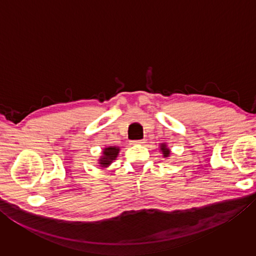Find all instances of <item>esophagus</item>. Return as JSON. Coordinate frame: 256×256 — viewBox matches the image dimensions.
I'll return each mask as SVG.
<instances>
[{
  "label": "esophagus",
  "mask_w": 256,
  "mask_h": 256,
  "mask_svg": "<svg viewBox=\"0 0 256 256\" xmlns=\"http://www.w3.org/2000/svg\"><path fill=\"white\" fill-rule=\"evenodd\" d=\"M133 144H144L146 141L144 140H134L132 141Z\"/></svg>",
  "instance_id": "obj_1"
}]
</instances>
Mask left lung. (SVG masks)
I'll return each instance as SVG.
<instances>
[{"label": "left lung", "mask_w": 256, "mask_h": 256, "mask_svg": "<svg viewBox=\"0 0 256 256\" xmlns=\"http://www.w3.org/2000/svg\"><path fill=\"white\" fill-rule=\"evenodd\" d=\"M160 149H162V151L164 157H168V156H170V149H167L166 146L162 144V146H160Z\"/></svg>", "instance_id": "left-lung-1"}]
</instances>
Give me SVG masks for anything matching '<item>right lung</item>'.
<instances>
[{
    "label": "right lung",
    "mask_w": 256,
    "mask_h": 256,
    "mask_svg": "<svg viewBox=\"0 0 256 256\" xmlns=\"http://www.w3.org/2000/svg\"><path fill=\"white\" fill-rule=\"evenodd\" d=\"M118 148H115V146H108L105 150H104V156L100 158V164L102 167H106L108 164H110L112 162V160H115L116 157L118 154Z\"/></svg>",
    "instance_id": "obj_1"
}]
</instances>
